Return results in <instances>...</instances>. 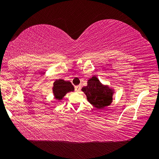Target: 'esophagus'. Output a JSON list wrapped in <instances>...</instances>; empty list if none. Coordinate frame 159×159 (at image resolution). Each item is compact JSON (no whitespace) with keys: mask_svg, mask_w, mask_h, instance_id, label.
<instances>
[{"mask_svg":"<svg viewBox=\"0 0 159 159\" xmlns=\"http://www.w3.org/2000/svg\"><path fill=\"white\" fill-rule=\"evenodd\" d=\"M80 90V85H76V87H75V90L76 91V92H79Z\"/></svg>","mask_w":159,"mask_h":159,"instance_id":"34e87169","label":"esophagus"}]
</instances>
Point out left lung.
Masks as SVG:
<instances>
[{
	"label": "left lung",
	"mask_w": 159,
	"mask_h": 159,
	"mask_svg": "<svg viewBox=\"0 0 159 159\" xmlns=\"http://www.w3.org/2000/svg\"><path fill=\"white\" fill-rule=\"evenodd\" d=\"M87 85L81 90L87 97L88 101L98 110L111 105L113 95L115 93L114 88L108 85L102 83L98 77L93 76L88 80Z\"/></svg>",
	"instance_id": "8db88e82"
}]
</instances>
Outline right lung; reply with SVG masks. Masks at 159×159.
<instances>
[{
  "label": "right lung",
  "mask_w": 159,
  "mask_h": 159,
  "mask_svg": "<svg viewBox=\"0 0 159 159\" xmlns=\"http://www.w3.org/2000/svg\"><path fill=\"white\" fill-rule=\"evenodd\" d=\"M74 87L71 82L63 79L56 80L53 83L52 93L55 99L58 101L62 100L64 97L67 93L74 92Z\"/></svg>",
  "instance_id": "right-lung-1"
}]
</instances>
